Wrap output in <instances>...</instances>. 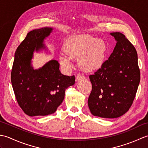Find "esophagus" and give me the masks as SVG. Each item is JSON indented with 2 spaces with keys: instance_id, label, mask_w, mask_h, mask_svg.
<instances>
[{
  "instance_id": "34e87169",
  "label": "esophagus",
  "mask_w": 148,
  "mask_h": 148,
  "mask_svg": "<svg viewBox=\"0 0 148 148\" xmlns=\"http://www.w3.org/2000/svg\"><path fill=\"white\" fill-rule=\"evenodd\" d=\"M84 79V76L83 74H78L77 75V76L76 77V81H79L81 79Z\"/></svg>"
}]
</instances>
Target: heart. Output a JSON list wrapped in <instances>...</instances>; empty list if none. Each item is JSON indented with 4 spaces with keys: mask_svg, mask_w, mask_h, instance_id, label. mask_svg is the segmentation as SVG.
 <instances>
[{
    "mask_svg": "<svg viewBox=\"0 0 148 148\" xmlns=\"http://www.w3.org/2000/svg\"><path fill=\"white\" fill-rule=\"evenodd\" d=\"M64 51L60 56V63L66 70L71 69L73 65L72 57H78L79 67L86 72L99 69L105 60L104 42L89 34L69 37L65 42Z\"/></svg>",
    "mask_w": 148,
    "mask_h": 148,
    "instance_id": "obj_1",
    "label": "heart"
}]
</instances>
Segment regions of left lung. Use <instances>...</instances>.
<instances>
[{
    "label": "left lung",
    "mask_w": 148,
    "mask_h": 148,
    "mask_svg": "<svg viewBox=\"0 0 148 148\" xmlns=\"http://www.w3.org/2000/svg\"><path fill=\"white\" fill-rule=\"evenodd\" d=\"M110 34L116 40V46L108 60L89 76L92 90L88 105L93 116L116 118L132 104L140 76L134 46L123 34Z\"/></svg>",
    "instance_id": "obj_1"
}]
</instances>
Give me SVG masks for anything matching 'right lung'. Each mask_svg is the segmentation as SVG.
Listing matches in <instances>:
<instances>
[{"instance_id": "add662e5", "label": "right lung", "mask_w": 148, "mask_h": 148, "mask_svg": "<svg viewBox=\"0 0 148 148\" xmlns=\"http://www.w3.org/2000/svg\"><path fill=\"white\" fill-rule=\"evenodd\" d=\"M53 30L51 27H42L30 31L15 51L12 88L19 106L30 116L54 113L64 99L65 90L75 83L74 76L62 74L55 60L39 69L33 67L34 53L46 49L45 40Z\"/></svg>"}]
</instances>
